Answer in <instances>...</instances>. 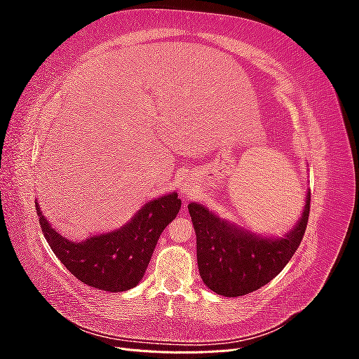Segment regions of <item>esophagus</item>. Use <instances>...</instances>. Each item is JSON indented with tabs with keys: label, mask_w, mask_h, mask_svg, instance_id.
<instances>
[{
	"label": "esophagus",
	"mask_w": 359,
	"mask_h": 359,
	"mask_svg": "<svg viewBox=\"0 0 359 359\" xmlns=\"http://www.w3.org/2000/svg\"><path fill=\"white\" fill-rule=\"evenodd\" d=\"M184 190H186V189H184Z\"/></svg>",
	"instance_id": "obj_1"
}]
</instances>
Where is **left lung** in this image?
I'll return each instance as SVG.
<instances>
[{
	"instance_id": "8db88e82",
	"label": "left lung",
	"mask_w": 359,
	"mask_h": 359,
	"mask_svg": "<svg viewBox=\"0 0 359 359\" xmlns=\"http://www.w3.org/2000/svg\"><path fill=\"white\" fill-rule=\"evenodd\" d=\"M311 194L298 224L285 236L259 238L190 203L189 212L196 231L198 265L203 283L223 297H241L269 283L286 266L307 229Z\"/></svg>"
}]
</instances>
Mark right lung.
Instances as JSON below:
<instances>
[{
	"label": "right lung",
	"instance_id": "1",
	"mask_svg": "<svg viewBox=\"0 0 359 359\" xmlns=\"http://www.w3.org/2000/svg\"><path fill=\"white\" fill-rule=\"evenodd\" d=\"M39 222L49 247L82 283L107 292L135 287L144 277L158 236L175 219L181 201L177 193L148 202L121 229L74 243L49 226L36 203Z\"/></svg>",
	"mask_w": 359,
	"mask_h": 359
}]
</instances>
